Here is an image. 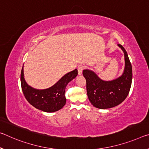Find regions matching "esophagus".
I'll use <instances>...</instances> for the list:
<instances>
[{"mask_svg": "<svg viewBox=\"0 0 149 149\" xmlns=\"http://www.w3.org/2000/svg\"><path fill=\"white\" fill-rule=\"evenodd\" d=\"M84 69V66L82 65H80L77 68V70H78V74L80 75L82 74V72H83V70Z\"/></svg>", "mask_w": 149, "mask_h": 149, "instance_id": "esophagus-1", "label": "esophagus"}]
</instances>
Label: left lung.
Wrapping results in <instances>:
<instances>
[{"instance_id": "1", "label": "left lung", "mask_w": 149, "mask_h": 149, "mask_svg": "<svg viewBox=\"0 0 149 149\" xmlns=\"http://www.w3.org/2000/svg\"><path fill=\"white\" fill-rule=\"evenodd\" d=\"M125 56L123 73L117 78L105 81L90 70H83L86 79L87 93L94 107L101 109L115 107L125 100L131 89L133 72L128 54L121 44H118Z\"/></svg>"}]
</instances>
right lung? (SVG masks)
Masks as SVG:
<instances>
[{"label": "right lung", "instance_id": "obj_1", "mask_svg": "<svg viewBox=\"0 0 149 149\" xmlns=\"http://www.w3.org/2000/svg\"><path fill=\"white\" fill-rule=\"evenodd\" d=\"M77 75V70L75 69L65 74L57 83L49 88L37 89L26 82L22 66L20 75L21 87L26 99L32 106L42 111L52 113L61 109L65 105V87Z\"/></svg>", "mask_w": 149, "mask_h": 149}]
</instances>
